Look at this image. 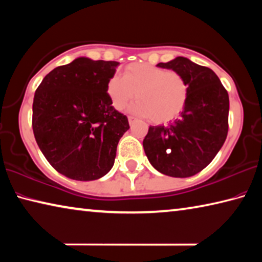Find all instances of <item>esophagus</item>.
<instances>
[{
    "instance_id": "esophagus-1",
    "label": "esophagus",
    "mask_w": 262,
    "mask_h": 262,
    "mask_svg": "<svg viewBox=\"0 0 262 262\" xmlns=\"http://www.w3.org/2000/svg\"><path fill=\"white\" fill-rule=\"evenodd\" d=\"M136 121V119L134 117H128V122H129V125L132 126L133 123H134Z\"/></svg>"
}]
</instances>
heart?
I'll return each mask as SVG.
<instances>
[{
	"instance_id": "obj_1",
	"label": "heart",
	"mask_w": 262,
	"mask_h": 262,
	"mask_svg": "<svg viewBox=\"0 0 262 262\" xmlns=\"http://www.w3.org/2000/svg\"><path fill=\"white\" fill-rule=\"evenodd\" d=\"M106 92L113 107L122 111L135 98L132 113L150 118L155 123L170 121L181 113L188 98V84L180 74L149 63H132L122 75H113Z\"/></svg>"
}]
</instances>
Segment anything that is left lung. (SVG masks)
<instances>
[{
  "mask_svg": "<svg viewBox=\"0 0 262 262\" xmlns=\"http://www.w3.org/2000/svg\"><path fill=\"white\" fill-rule=\"evenodd\" d=\"M159 68L172 69L188 84V98L168 126H150L143 140L149 162L163 174L187 178L202 171L228 135L229 95L211 69L177 56Z\"/></svg>",
  "mask_w": 262,
  "mask_h": 262,
  "instance_id": "8db88e82",
  "label": "left lung"
}]
</instances>
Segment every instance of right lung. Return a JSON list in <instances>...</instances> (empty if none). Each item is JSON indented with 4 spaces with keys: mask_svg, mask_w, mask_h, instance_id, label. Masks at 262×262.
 <instances>
[{
    "mask_svg": "<svg viewBox=\"0 0 262 262\" xmlns=\"http://www.w3.org/2000/svg\"><path fill=\"white\" fill-rule=\"evenodd\" d=\"M120 64L81 56L53 69L33 99L35 141L48 163L67 178L90 181L113 167L117 147L129 129L106 84Z\"/></svg>",
    "mask_w": 262,
    "mask_h": 262,
    "instance_id": "right-lung-1",
    "label": "right lung"
}]
</instances>
